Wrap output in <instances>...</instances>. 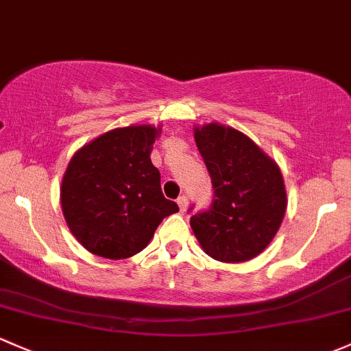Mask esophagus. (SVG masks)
<instances>
[{"instance_id": "obj_1", "label": "esophagus", "mask_w": 351, "mask_h": 351, "mask_svg": "<svg viewBox=\"0 0 351 351\" xmlns=\"http://www.w3.org/2000/svg\"><path fill=\"white\" fill-rule=\"evenodd\" d=\"M176 204H178L180 210H182V212H185V210L188 208V197H185V195H182V197H180L178 200H176Z\"/></svg>"}]
</instances>
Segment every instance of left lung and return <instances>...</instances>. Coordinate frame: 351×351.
Wrapping results in <instances>:
<instances>
[{
	"label": "left lung",
	"instance_id": "obj_1",
	"mask_svg": "<svg viewBox=\"0 0 351 351\" xmlns=\"http://www.w3.org/2000/svg\"><path fill=\"white\" fill-rule=\"evenodd\" d=\"M212 178L210 210L190 225L202 249L220 263H245L264 252L281 227L287 197L278 163L249 136L210 123L193 128Z\"/></svg>",
	"mask_w": 351,
	"mask_h": 351
}]
</instances>
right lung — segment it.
I'll use <instances>...</instances> for the list:
<instances>
[{
	"label": "right lung",
	"instance_id": "add662e5",
	"mask_svg": "<svg viewBox=\"0 0 351 351\" xmlns=\"http://www.w3.org/2000/svg\"><path fill=\"white\" fill-rule=\"evenodd\" d=\"M161 128H117L72 156L60 186V204L73 237L104 259L141 252L165 217L178 212L166 200L151 151Z\"/></svg>",
	"mask_w": 351,
	"mask_h": 351
}]
</instances>
